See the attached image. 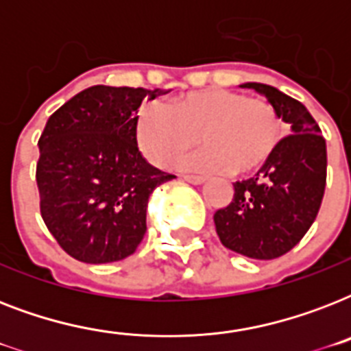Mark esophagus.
Wrapping results in <instances>:
<instances>
[{"label":"esophagus","mask_w":351,"mask_h":351,"mask_svg":"<svg viewBox=\"0 0 351 351\" xmlns=\"http://www.w3.org/2000/svg\"><path fill=\"white\" fill-rule=\"evenodd\" d=\"M182 178H184L186 182H189V184H195V186H197V184H202L204 182L202 176H198V175H184Z\"/></svg>","instance_id":"esophagus-1"}]
</instances>
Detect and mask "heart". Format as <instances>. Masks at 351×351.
Instances as JSON below:
<instances>
[{
    "label": "heart",
    "mask_w": 351,
    "mask_h": 351,
    "mask_svg": "<svg viewBox=\"0 0 351 351\" xmlns=\"http://www.w3.org/2000/svg\"><path fill=\"white\" fill-rule=\"evenodd\" d=\"M138 147L156 167H171L197 143L187 160L198 171L245 176L264 169L280 147L282 120L261 98L209 87L176 96L167 109L145 106L136 117Z\"/></svg>",
    "instance_id": "heart-1"
}]
</instances>
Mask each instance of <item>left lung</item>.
Masks as SVG:
<instances>
[{
    "label": "left lung",
    "instance_id": "8db88e82",
    "mask_svg": "<svg viewBox=\"0 0 351 351\" xmlns=\"http://www.w3.org/2000/svg\"><path fill=\"white\" fill-rule=\"evenodd\" d=\"M291 125L271 162L234 182L231 202L215 213L220 242L240 255L271 261L293 250L313 224L326 187V140L308 109L266 84H244Z\"/></svg>",
    "mask_w": 351,
    "mask_h": 351
}]
</instances>
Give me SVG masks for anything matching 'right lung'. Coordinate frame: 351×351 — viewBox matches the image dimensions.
Listing matches in <instances>:
<instances>
[{"label":"right lung","instance_id":"obj_1","mask_svg":"<svg viewBox=\"0 0 351 351\" xmlns=\"http://www.w3.org/2000/svg\"><path fill=\"white\" fill-rule=\"evenodd\" d=\"M160 95L95 85L47 120L36 164L41 219L76 261L106 264L132 255L147 231L149 195L176 178L138 151V109Z\"/></svg>","mask_w":351,"mask_h":351}]
</instances>
